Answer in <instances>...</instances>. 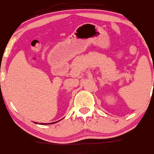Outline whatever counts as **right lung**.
I'll use <instances>...</instances> for the list:
<instances>
[{
	"label": "right lung",
	"instance_id": "add662e5",
	"mask_svg": "<svg viewBox=\"0 0 154 154\" xmlns=\"http://www.w3.org/2000/svg\"><path fill=\"white\" fill-rule=\"evenodd\" d=\"M55 123V122H54V123ZM43 124L45 125V123H42V125H43ZM46 124H48V123H46ZM50 124H51V123H50Z\"/></svg>",
	"mask_w": 154,
	"mask_h": 154
}]
</instances>
